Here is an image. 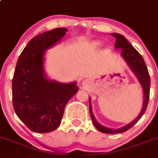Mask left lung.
<instances>
[{
    "instance_id": "left-lung-1",
    "label": "left lung",
    "mask_w": 158,
    "mask_h": 158,
    "mask_svg": "<svg viewBox=\"0 0 158 158\" xmlns=\"http://www.w3.org/2000/svg\"><path fill=\"white\" fill-rule=\"evenodd\" d=\"M111 35L112 36H114L116 39L114 48H115L122 49V53L121 54L124 58V60L127 61L128 65L130 66V68L134 71V73L136 75L140 83L142 84L145 98H144L143 102V107H142V111H141L140 114L138 115V117L135 120L133 121L132 123H130V124L127 125V126H125V127H122L120 129H118V130H112V129L106 128V127H103V126L100 125L99 123L96 122L94 118V115H93L92 110H91L90 99L89 100L90 114L91 119H92L93 123L100 132L105 133V134H115V133L125 132V131H127L129 129L131 128L135 123H138V120L142 118V116L146 110V108H147L149 98V88H150V77H149V71H148L147 67H146V64H145L142 56L140 55V53L134 48L132 45L129 43L127 40L123 35L118 33H113Z\"/></svg>"
}]
</instances>
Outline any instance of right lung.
<instances>
[{
    "label": "right lung",
    "mask_w": 158,
    "mask_h": 158,
    "mask_svg": "<svg viewBox=\"0 0 158 158\" xmlns=\"http://www.w3.org/2000/svg\"><path fill=\"white\" fill-rule=\"evenodd\" d=\"M68 30L58 28L35 36L19 56L13 78V105L17 117L35 133H49L60 126L65 106L78 91L69 84L47 79L45 50L57 43Z\"/></svg>",
    "instance_id": "add662e5"
}]
</instances>
